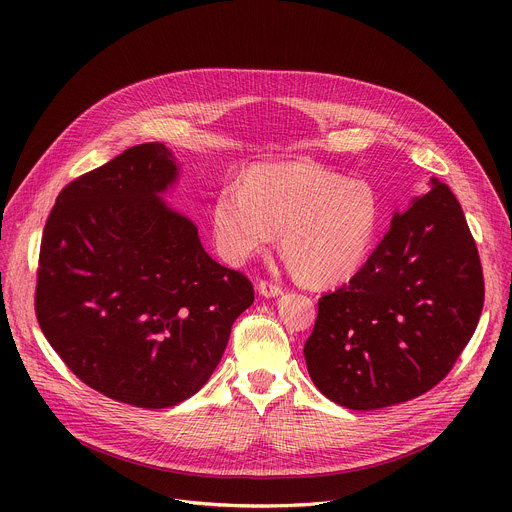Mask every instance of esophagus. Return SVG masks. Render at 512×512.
I'll list each match as a JSON object with an SVG mask.
<instances>
[{"instance_id":"1","label":"esophagus","mask_w":512,"mask_h":512,"mask_svg":"<svg viewBox=\"0 0 512 512\" xmlns=\"http://www.w3.org/2000/svg\"><path fill=\"white\" fill-rule=\"evenodd\" d=\"M257 289L263 298H277L283 294V287L277 283H271V281H259Z\"/></svg>"}]
</instances>
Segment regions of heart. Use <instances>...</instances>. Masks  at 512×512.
<instances>
[{
    "mask_svg": "<svg viewBox=\"0 0 512 512\" xmlns=\"http://www.w3.org/2000/svg\"><path fill=\"white\" fill-rule=\"evenodd\" d=\"M381 225V200L362 180L314 162L259 164L225 184L210 204L216 251L241 265L279 231V247L302 281L338 285L367 263Z\"/></svg>",
    "mask_w": 512,
    "mask_h": 512,
    "instance_id": "obj_1",
    "label": "heart"
}]
</instances>
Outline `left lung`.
I'll return each mask as SVG.
<instances>
[{"label": "left lung", "instance_id": "left-lung-1", "mask_svg": "<svg viewBox=\"0 0 512 512\" xmlns=\"http://www.w3.org/2000/svg\"><path fill=\"white\" fill-rule=\"evenodd\" d=\"M429 186L393 214L362 269L318 302L308 373L346 409L423 395L450 373L480 320L484 279L462 206L437 178Z\"/></svg>", "mask_w": 512, "mask_h": 512}]
</instances>
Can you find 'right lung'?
Masks as SVG:
<instances>
[{
	"label": "right lung",
	"instance_id": "obj_1",
	"mask_svg": "<svg viewBox=\"0 0 512 512\" xmlns=\"http://www.w3.org/2000/svg\"><path fill=\"white\" fill-rule=\"evenodd\" d=\"M180 174L164 143L133 145L58 194L40 247L46 340L91 389L143 409L192 397L255 300L164 200Z\"/></svg>",
	"mask_w": 512,
	"mask_h": 512
}]
</instances>
